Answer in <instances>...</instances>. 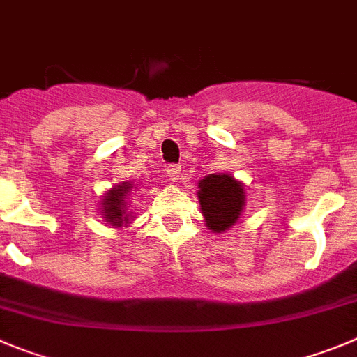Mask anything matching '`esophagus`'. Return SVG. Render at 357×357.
Listing matches in <instances>:
<instances>
[{
	"label": "esophagus",
	"instance_id": "obj_1",
	"mask_svg": "<svg viewBox=\"0 0 357 357\" xmlns=\"http://www.w3.org/2000/svg\"><path fill=\"white\" fill-rule=\"evenodd\" d=\"M166 173H168L169 181H172V182H178V181H181V175H182L181 165H169V166H166Z\"/></svg>",
	"mask_w": 357,
	"mask_h": 357
}]
</instances>
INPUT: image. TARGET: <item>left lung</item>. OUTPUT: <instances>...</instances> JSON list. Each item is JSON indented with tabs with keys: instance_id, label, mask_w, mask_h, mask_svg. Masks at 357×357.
<instances>
[{
	"instance_id": "obj_1",
	"label": "left lung",
	"mask_w": 357,
	"mask_h": 357,
	"mask_svg": "<svg viewBox=\"0 0 357 357\" xmlns=\"http://www.w3.org/2000/svg\"><path fill=\"white\" fill-rule=\"evenodd\" d=\"M198 204L212 234L231 230L246 205V189L231 173H211L198 182Z\"/></svg>"
}]
</instances>
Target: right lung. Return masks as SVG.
I'll return each mask as SVG.
<instances>
[{
    "mask_svg": "<svg viewBox=\"0 0 357 357\" xmlns=\"http://www.w3.org/2000/svg\"><path fill=\"white\" fill-rule=\"evenodd\" d=\"M136 189L132 182L122 181L119 185H113L100 196V215L104 223L113 228L127 227L134 219L130 211V192Z\"/></svg>",
    "mask_w": 357,
    "mask_h": 357,
    "instance_id": "obj_1",
    "label": "right lung"
}]
</instances>
